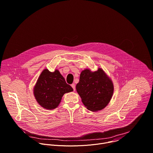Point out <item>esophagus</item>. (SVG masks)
Returning <instances> with one entry per match:
<instances>
[{"mask_svg": "<svg viewBox=\"0 0 153 153\" xmlns=\"http://www.w3.org/2000/svg\"><path fill=\"white\" fill-rule=\"evenodd\" d=\"M71 86H72V87L73 88L74 90H75V84L74 83H73V84H71Z\"/></svg>", "mask_w": 153, "mask_h": 153, "instance_id": "obj_1", "label": "esophagus"}]
</instances>
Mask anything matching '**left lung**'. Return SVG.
I'll list each match as a JSON object with an SVG mask.
<instances>
[{
	"instance_id": "obj_1",
	"label": "left lung",
	"mask_w": 153,
	"mask_h": 153,
	"mask_svg": "<svg viewBox=\"0 0 153 153\" xmlns=\"http://www.w3.org/2000/svg\"><path fill=\"white\" fill-rule=\"evenodd\" d=\"M76 90L84 106L90 111H98L110 102L114 85L102 69L99 68L95 72L85 69L81 72Z\"/></svg>"
}]
</instances>
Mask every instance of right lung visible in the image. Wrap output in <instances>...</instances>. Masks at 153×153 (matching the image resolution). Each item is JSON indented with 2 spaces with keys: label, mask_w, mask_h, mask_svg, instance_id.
Instances as JSON below:
<instances>
[{
  "label": "right lung",
  "mask_w": 153,
  "mask_h": 153,
  "mask_svg": "<svg viewBox=\"0 0 153 153\" xmlns=\"http://www.w3.org/2000/svg\"><path fill=\"white\" fill-rule=\"evenodd\" d=\"M73 90L58 70L51 72L45 69L34 85V95L41 107L53 110L59 105L64 94Z\"/></svg>",
  "instance_id": "obj_1"
}]
</instances>
